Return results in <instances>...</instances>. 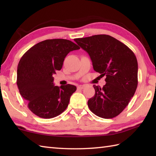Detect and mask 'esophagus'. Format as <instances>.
<instances>
[{"label":"esophagus","instance_id":"obj_1","mask_svg":"<svg viewBox=\"0 0 156 156\" xmlns=\"http://www.w3.org/2000/svg\"><path fill=\"white\" fill-rule=\"evenodd\" d=\"M85 87V85H79L78 87V89H83Z\"/></svg>","mask_w":156,"mask_h":156}]
</instances>
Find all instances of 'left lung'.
<instances>
[{
  "label": "left lung",
  "mask_w": 156,
  "mask_h": 156,
  "mask_svg": "<svg viewBox=\"0 0 156 156\" xmlns=\"http://www.w3.org/2000/svg\"><path fill=\"white\" fill-rule=\"evenodd\" d=\"M74 41L87 51L94 71L106 76L102 88L93 85L95 94L88 101L99 117H117L128 105L137 87L136 56L127 45L108 35H95Z\"/></svg>",
  "instance_id": "left-lung-1"
}]
</instances>
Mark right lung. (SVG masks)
I'll return each mask as SVG.
<instances>
[{"label":"right lung","instance_id":"right-lung-1","mask_svg":"<svg viewBox=\"0 0 156 156\" xmlns=\"http://www.w3.org/2000/svg\"><path fill=\"white\" fill-rule=\"evenodd\" d=\"M79 49L67 39H47L33 46L20 59L16 84L29 110L38 117L54 118L67 108L76 87L54 86L52 75L62 69L68 53Z\"/></svg>","mask_w":156,"mask_h":156}]
</instances>
